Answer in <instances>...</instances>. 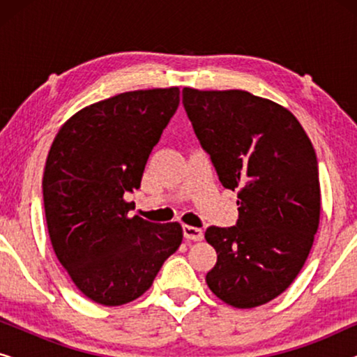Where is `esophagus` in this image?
Listing matches in <instances>:
<instances>
[{"label": "esophagus", "instance_id": "obj_1", "mask_svg": "<svg viewBox=\"0 0 357 357\" xmlns=\"http://www.w3.org/2000/svg\"><path fill=\"white\" fill-rule=\"evenodd\" d=\"M183 237L187 238V241H193V242L203 241V237H204L203 229H198L193 226H183Z\"/></svg>", "mask_w": 357, "mask_h": 357}]
</instances>
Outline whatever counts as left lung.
I'll list each match as a JSON object with an SVG mask.
<instances>
[{"label":"left lung","mask_w":357,"mask_h":357,"mask_svg":"<svg viewBox=\"0 0 357 357\" xmlns=\"http://www.w3.org/2000/svg\"><path fill=\"white\" fill-rule=\"evenodd\" d=\"M182 96L221 183L238 188L237 226L204 232L218 253L206 284L237 309L263 305L291 286L314 245L321 204L314 146L299 120L270 99L193 87Z\"/></svg>","instance_id":"obj_1"}]
</instances>
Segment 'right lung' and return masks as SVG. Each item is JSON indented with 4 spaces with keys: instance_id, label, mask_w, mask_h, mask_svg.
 Wrapping results in <instances>:
<instances>
[{
    "instance_id": "obj_1",
    "label": "right lung",
    "mask_w": 357,
    "mask_h": 357,
    "mask_svg": "<svg viewBox=\"0 0 357 357\" xmlns=\"http://www.w3.org/2000/svg\"><path fill=\"white\" fill-rule=\"evenodd\" d=\"M178 87L121 92L70 116L53 139L42 190L55 255L87 299H138L182 243L178 222L130 218L151 151L175 114Z\"/></svg>"
}]
</instances>
